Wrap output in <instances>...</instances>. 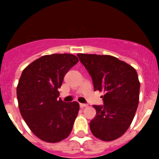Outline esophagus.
<instances>
[{
    "label": "esophagus",
    "mask_w": 159,
    "mask_h": 159,
    "mask_svg": "<svg viewBox=\"0 0 159 159\" xmlns=\"http://www.w3.org/2000/svg\"><path fill=\"white\" fill-rule=\"evenodd\" d=\"M79 106H80V108L83 109V108H85V107H87V104H83V103H80Z\"/></svg>",
    "instance_id": "1"
}]
</instances>
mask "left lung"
I'll return each instance as SVG.
<instances>
[{
  "mask_svg": "<svg viewBox=\"0 0 159 159\" xmlns=\"http://www.w3.org/2000/svg\"><path fill=\"white\" fill-rule=\"evenodd\" d=\"M92 77L95 91L104 92L102 106L90 122L92 134L103 141L120 138L133 120L139 99L140 83L135 69L111 55L77 53Z\"/></svg>",
  "mask_w": 159,
  "mask_h": 159,
  "instance_id": "left-lung-1",
  "label": "left lung"
}]
</instances>
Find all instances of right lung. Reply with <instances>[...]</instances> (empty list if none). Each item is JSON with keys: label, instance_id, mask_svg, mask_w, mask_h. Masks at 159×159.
<instances>
[{"label": "right lung", "instance_id": "add662e5", "mask_svg": "<svg viewBox=\"0 0 159 159\" xmlns=\"http://www.w3.org/2000/svg\"><path fill=\"white\" fill-rule=\"evenodd\" d=\"M77 62L75 55L54 53L42 56L22 72L16 91L20 111L30 130L45 142H60L72 131L79 104L58 99L57 89Z\"/></svg>", "mask_w": 159, "mask_h": 159}]
</instances>
